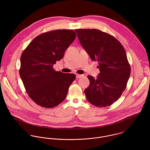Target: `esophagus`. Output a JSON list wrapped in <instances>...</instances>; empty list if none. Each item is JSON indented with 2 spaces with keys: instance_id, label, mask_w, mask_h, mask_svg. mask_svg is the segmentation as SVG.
<instances>
[{
  "instance_id": "34e87169",
  "label": "esophagus",
  "mask_w": 150,
  "mask_h": 150,
  "mask_svg": "<svg viewBox=\"0 0 150 150\" xmlns=\"http://www.w3.org/2000/svg\"><path fill=\"white\" fill-rule=\"evenodd\" d=\"M83 76H84V75H83V74H76V77H77V79L81 78V77H83Z\"/></svg>"
}]
</instances>
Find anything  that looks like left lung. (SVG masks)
Listing matches in <instances>:
<instances>
[{"mask_svg":"<svg viewBox=\"0 0 150 150\" xmlns=\"http://www.w3.org/2000/svg\"><path fill=\"white\" fill-rule=\"evenodd\" d=\"M75 31L91 59L99 64L97 79L88 76L90 84L84 91L86 98L96 107L110 106L120 98L130 77L126 51L117 39L106 32L96 29Z\"/></svg>","mask_w":150,"mask_h":150,"instance_id":"1","label":"left lung"}]
</instances>
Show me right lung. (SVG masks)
Segmentation results:
<instances>
[{
  "instance_id": "add662e5",
  "label": "right lung",
  "mask_w": 150,
  "mask_h": 150,
  "mask_svg": "<svg viewBox=\"0 0 150 150\" xmlns=\"http://www.w3.org/2000/svg\"><path fill=\"white\" fill-rule=\"evenodd\" d=\"M76 37L73 30H55L36 37L21 56L20 74L27 93L37 105L55 107L66 97L74 74L53 69Z\"/></svg>"
}]
</instances>
